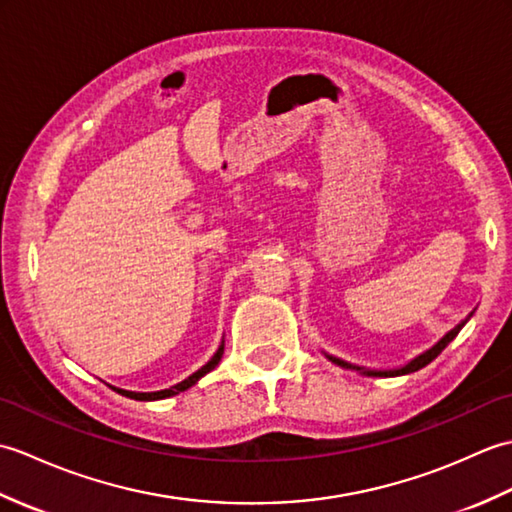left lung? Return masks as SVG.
Wrapping results in <instances>:
<instances>
[{"label": "left lung", "mask_w": 512, "mask_h": 512, "mask_svg": "<svg viewBox=\"0 0 512 512\" xmlns=\"http://www.w3.org/2000/svg\"><path fill=\"white\" fill-rule=\"evenodd\" d=\"M475 314V308L469 312V317L466 319H462L458 325H455L453 330H449L447 334L442 336V339L438 341V343H433L429 350H424L422 354H418L416 358H411L409 363H405L402 367H394V369H369V367H358V365H352V363H347V361H343V358H336V356H332V354H328V352H323L325 354V358H328V361H332V363H336V365H341V367H345V369H354V372H358V374H365V376H405V374H411V372H418V369H422L424 365H429L433 358H436L444 347H447L455 336L460 334V330L464 328L466 323H469V319L473 317Z\"/></svg>", "instance_id": "8db88e82"}]
</instances>
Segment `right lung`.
<instances>
[{"mask_svg": "<svg viewBox=\"0 0 512 512\" xmlns=\"http://www.w3.org/2000/svg\"><path fill=\"white\" fill-rule=\"evenodd\" d=\"M222 354H224V341L220 343V347H217V352L211 356V361L206 363V365H202L198 372H193L189 378H184L182 383H178V385H173V387H169V389H160V391H127V389H118V387H112L114 391H118V394H123V396H127V398H134V400H162V398H171V396H178L180 391H187L189 387H193L195 383H198V380L202 378V376H206L211 372V369H215L217 367V363L222 361Z\"/></svg>", "mask_w": 512, "mask_h": 512, "instance_id": "1", "label": "right lung"}]
</instances>
